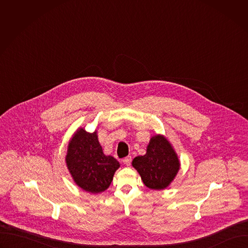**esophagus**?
<instances>
[{"label":"esophagus","mask_w":248,"mask_h":248,"mask_svg":"<svg viewBox=\"0 0 248 248\" xmlns=\"http://www.w3.org/2000/svg\"><path fill=\"white\" fill-rule=\"evenodd\" d=\"M123 162H124V165L129 166V165H130V163H131V157H130V156L125 157V158L123 160Z\"/></svg>","instance_id":"obj_1"}]
</instances>
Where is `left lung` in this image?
Returning <instances> with one entry per match:
<instances>
[{
    "mask_svg": "<svg viewBox=\"0 0 248 248\" xmlns=\"http://www.w3.org/2000/svg\"><path fill=\"white\" fill-rule=\"evenodd\" d=\"M132 167L138 171L148 188L163 190L178 174L181 162L166 136L156 134L151 137L146 153L132 160Z\"/></svg>",
    "mask_w": 248,
    "mask_h": 248,
    "instance_id": "obj_1",
    "label": "left lung"
}]
</instances>
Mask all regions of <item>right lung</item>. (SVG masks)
<instances>
[{
  "instance_id": "add662e5",
  "label": "right lung",
  "mask_w": 248,
  "mask_h": 248,
  "mask_svg": "<svg viewBox=\"0 0 248 248\" xmlns=\"http://www.w3.org/2000/svg\"><path fill=\"white\" fill-rule=\"evenodd\" d=\"M65 164L74 182L93 194L101 193L110 186L121 166L113 156L104 154L97 130L88 132L82 127L69 140Z\"/></svg>"
}]
</instances>
